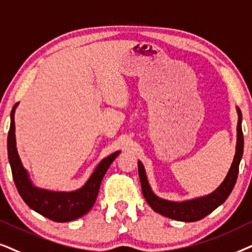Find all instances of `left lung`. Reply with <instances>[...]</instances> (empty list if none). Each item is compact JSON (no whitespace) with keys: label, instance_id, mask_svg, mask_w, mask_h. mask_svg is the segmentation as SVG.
Segmentation results:
<instances>
[{"label":"left lung","instance_id":"obj_1","mask_svg":"<svg viewBox=\"0 0 252 252\" xmlns=\"http://www.w3.org/2000/svg\"><path fill=\"white\" fill-rule=\"evenodd\" d=\"M237 109V115H239V122H237V140H236V152L234 156L233 163H231L229 170H228L227 176L224 177L223 182L213 192L207 196L198 197L190 200H184V202H172V200H166L158 197L157 194L151 189L149 181H147L145 168L143 163L138 161V174L140 184H142V191L144 198L152 209L157 213L161 216L170 218V219L177 221H184V222H193L198 221L210 213H212L217 207L224 203L228 198L234 187H235L237 175H239V167L241 159L243 156L244 147V138L242 132V114L241 110Z\"/></svg>","mask_w":252,"mask_h":252}]
</instances>
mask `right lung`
Listing matches in <instances>:
<instances>
[{
  "mask_svg": "<svg viewBox=\"0 0 252 252\" xmlns=\"http://www.w3.org/2000/svg\"><path fill=\"white\" fill-rule=\"evenodd\" d=\"M17 105L18 103L13 106L10 115L11 120L8 133V158L13 181L23 200L35 212L55 222H68L83 217L94 205L103 176L113 161L120 154V151L100 161L90 179L78 190L68 192L36 188L30 180L28 170L23 166L21 158L17 152L15 135V110Z\"/></svg>",
  "mask_w": 252,
  "mask_h": 252,
  "instance_id": "obj_1",
  "label": "right lung"
}]
</instances>
